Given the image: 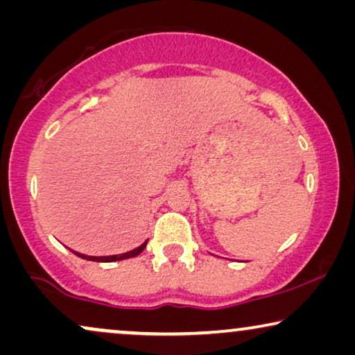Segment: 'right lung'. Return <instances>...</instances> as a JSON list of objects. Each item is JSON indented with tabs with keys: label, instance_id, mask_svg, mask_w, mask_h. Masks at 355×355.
Here are the masks:
<instances>
[{
	"label": "right lung",
	"instance_id": "right-lung-1",
	"mask_svg": "<svg viewBox=\"0 0 355 355\" xmlns=\"http://www.w3.org/2000/svg\"><path fill=\"white\" fill-rule=\"evenodd\" d=\"M147 242L145 241L142 245L135 247V249L125 252V254H119V255H103V257H94V255H85V254H80V252H76L69 249L72 254H76L77 257H80V259L84 260H90V261H101V263H110V261H119V260H125V259H132V257H137L144 252L145 247H147Z\"/></svg>",
	"mask_w": 355,
	"mask_h": 355
}]
</instances>
